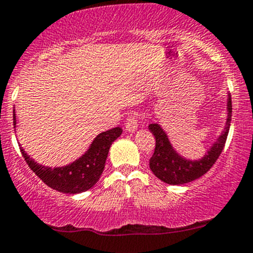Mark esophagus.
Returning <instances> with one entry per match:
<instances>
[{
    "mask_svg": "<svg viewBox=\"0 0 253 253\" xmlns=\"http://www.w3.org/2000/svg\"><path fill=\"white\" fill-rule=\"evenodd\" d=\"M125 127L127 132H134L138 128V119L136 116H129L125 124Z\"/></svg>",
    "mask_w": 253,
    "mask_h": 253,
    "instance_id": "34e87169",
    "label": "esophagus"
}]
</instances>
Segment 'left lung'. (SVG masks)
Wrapping results in <instances>:
<instances>
[{
  "mask_svg": "<svg viewBox=\"0 0 253 253\" xmlns=\"http://www.w3.org/2000/svg\"><path fill=\"white\" fill-rule=\"evenodd\" d=\"M231 112H233V106H231V95L229 94L226 101L228 117L224 129L216 141L207 150L206 154L201 159L196 160L188 159L178 154L177 150L169 141V137L164 128L159 124H150L148 128L155 137L154 154L149 160V168L153 174L163 182L169 185H183L205 175L223 152L230 128Z\"/></svg>",
  "mask_w": 253,
  "mask_h": 253,
  "instance_id": "obj_1",
  "label": "left lung"
}]
</instances>
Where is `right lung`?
I'll return each instance as SVG.
<instances>
[{"label":"right lung","mask_w":253,"mask_h":253,"mask_svg":"<svg viewBox=\"0 0 253 253\" xmlns=\"http://www.w3.org/2000/svg\"><path fill=\"white\" fill-rule=\"evenodd\" d=\"M13 125L16 127V112H13ZM121 133V127H115L109 131L101 132L94 138L82 157L65 167H45L30 158L22 147L20 152L30 169L48 187L58 192L76 195V193L85 192L98 182L105 168L106 158L112 142L116 141Z\"/></svg>","instance_id":"right-lung-1"}]
</instances>
